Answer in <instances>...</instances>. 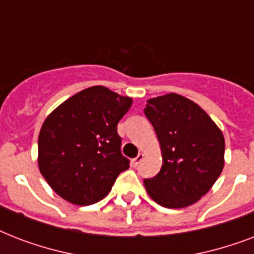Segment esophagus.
I'll list each match as a JSON object with an SVG mask.
<instances>
[{"mask_svg": "<svg viewBox=\"0 0 254 254\" xmlns=\"http://www.w3.org/2000/svg\"><path fill=\"white\" fill-rule=\"evenodd\" d=\"M143 158H145V155H143V154H138V155H137V157H135V158L133 159V161H131V162H133V166H134V167L138 166L139 163L142 162Z\"/></svg>", "mask_w": 254, "mask_h": 254, "instance_id": "esophagus-1", "label": "esophagus"}]
</instances>
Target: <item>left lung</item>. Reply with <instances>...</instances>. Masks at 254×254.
I'll list each match as a JSON object with an SVG mask.
<instances>
[{
  "mask_svg": "<svg viewBox=\"0 0 254 254\" xmlns=\"http://www.w3.org/2000/svg\"><path fill=\"white\" fill-rule=\"evenodd\" d=\"M145 115L162 151V167L143 186L155 203L185 208L208 192L224 167L225 141L212 119L185 96L147 100Z\"/></svg>",
  "mask_w": 254,
  "mask_h": 254,
  "instance_id": "obj_1",
  "label": "left lung"
}]
</instances>
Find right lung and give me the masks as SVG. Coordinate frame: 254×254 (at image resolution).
I'll list each match as a JSON object with an SVG mask.
<instances>
[{"instance_id":"add662e5","label":"right lung","mask_w":254,"mask_h":254,"mask_svg":"<svg viewBox=\"0 0 254 254\" xmlns=\"http://www.w3.org/2000/svg\"><path fill=\"white\" fill-rule=\"evenodd\" d=\"M131 103V97L95 85L47 116L38 137V166L59 196L76 205L97 203L129 169L117 124Z\"/></svg>"}]
</instances>
